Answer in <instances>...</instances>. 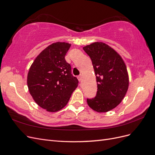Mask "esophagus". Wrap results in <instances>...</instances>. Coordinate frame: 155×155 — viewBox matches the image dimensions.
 <instances>
[{
	"instance_id": "obj_1",
	"label": "esophagus",
	"mask_w": 155,
	"mask_h": 155,
	"mask_svg": "<svg viewBox=\"0 0 155 155\" xmlns=\"http://www.w3.org/2000/svg\"><path fill=\"white\" fill-rule=\"evenodd\" d=\"M78 80H79V81H82V79H83L82 75H79V76H78Z\"/></svg>"
}]
</instances>
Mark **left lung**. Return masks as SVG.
<instances>
[{"label": "left lung", "mask_w": 155, "mask_h": 155, "mask_svg": "<svg viewBox=\"0 0 155 155\" xmlns=\"http://www.w3.org/2000/svg\"><path fill=\"white\" fill-rule=\"evenodd\" d=\"M83 48L91 59L97 85L96 97L87 100L88 106L97 112L114 109L124 98L129 87V75L123 59L102 42Z\"/></svg>", "instance_id": "left-lung-1"}]
</instances>
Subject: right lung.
<instances>
[{
    "label": "right lung",
    "mask_w": 155,
    "mask_h": 155,
    "mask_svg": "<svg viewBox=\"0 0 155 155\" xmlns=\"http://www.w3.org/2000/svg\"><path fill=\"white\" fill-rule=\"evenodd\" d=\"M71 45L57 42L46 47L31 64L27 77L33 99L48 112H57L67 105L78 80L71 74L64 59Z\"/></svg>",
    "instance_id": "add662e5"
}]
</instances>
